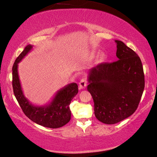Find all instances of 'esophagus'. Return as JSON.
I'll return each instance as SVG.
<instances>
[{
    "mask_svg": "<svg viewBox=\"0 0 157 157\" xmlns=\"http://www.w3.org/2000/svg\"><path fill=\"white\" fill-rule=\"evenodd\" d=\"M87 86V82L85 78H81L80 82H79V88L81 89H85Z\"/></svg>",
    "mask_w": 157,
    "mask_h": 157,
    "instance_id": "34e87169",
    "label": "esophagus"
}]
</instances>
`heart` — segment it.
Wrapping results in <instances>:
<instances>
[{
  "mask_svg": "<svg viewBox=\"0 0 157 157\" xmlns=\"http://www.w3.org/2000/svg\"><path fill=\"white\" fill-rule=\"evenodd\" d=\"M100 52L99 51H93V52L91 53V57H95L96 56H98ZM104 55H101V57H104Z\"/></svg>",
  "mask_w": 157,
  "mask_h": 157,
  "instance_id": "heart-1",
  "label": "heart"
}]
</instances>
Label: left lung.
Returning a JSON list of instances; mask_svg holds the SVG:
<instances>
[{
	"mask_svg": "<svg viewBox=\"0 0 157 157\" xmlns=\"http://www.w3.org/2000/svg\"><path fill=\"white\" fill-rule=\"evenodd\" d=\"M115 42L118 61L98 64L88 76L87 89L94 102V114L106 124H117L132 115L144 89L140 58L121 40Z\"/></svg>",
	"mask_w": 157,
	"mask_h": 157,
	"instance_id": "obj_1",
	"label": "left lung"
}]
</instances>
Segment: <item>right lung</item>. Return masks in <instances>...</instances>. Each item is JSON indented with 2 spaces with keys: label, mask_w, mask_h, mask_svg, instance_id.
I'll return each mask as SVG.
<instances>
[{
  "label": "right lung",
  "mask_w": 157,
  "mask_h": 157,
  "mask_svg": "<svg viewBox=\"0 0 157 157\" xmlns=\"http://www.w3.org/2000/svg\"><path fill=\"white\" fill-rule=\"evenodd\" d=\"M33 48L31 44L25 47L13 66V93L23 113L31 121L47 128H56L66 125L71 119L69 105L78 94V85L71 83L59 90L50 103L44 106H35L25 97L18 76V63Z\"/></svg>",
  "instance_id": "add662e5"
}]
</instances>
